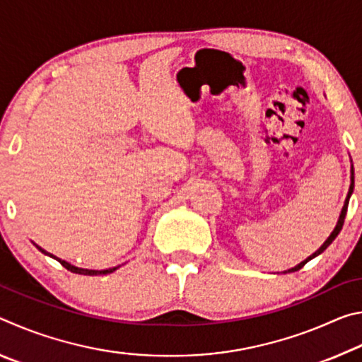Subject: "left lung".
<instances>
[{"instance_id": "obj_1", "label": "left lung", "mask_w": 362, "mask_h": 362, "mask_svg": "<svg viewBox=\"0 0 362 362\" xmlns=\"http://www.w3.org/2000/svg\"><path fill=\"white\" fill-rule=\"evenodd\" d=\"M353 188H354V170L351 169V185H350V192H348V196H346V201H345V206H343V209H341V214H340V218H339V222H337V226L334 228V231L330 233V236L327 238L326 240V243L322 244V246L316 250V252L313 254V255H310L308 259L306 260H303L302 263H298V265L296 267V268H291L289 269V273H292V272H297V269H300V268H303L305 267V263L306 262H310L311 259H315L316 255H320V254H322L324 250H326L330 244H332V241L335 240L337 236H339V233H340V230H341V226H343V222H345V216H346V211H348V201H350V196H351V193H353Z\"/></svg>"}]
</instances>
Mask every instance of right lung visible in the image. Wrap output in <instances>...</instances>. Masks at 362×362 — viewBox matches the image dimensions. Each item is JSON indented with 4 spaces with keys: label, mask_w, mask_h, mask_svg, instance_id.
<instances>
[{
    "label": "right lung",
    "mask_w": 362,
    "mask_h": 362,
    "mask_svg": "<svg viewBox=\"0 0 362 362\" xmlns=\"http://www.w3.org/2000/svg\"><path fill=\"white\" fill-rule=\"evenodd\" d=\"M36 247H38L42 254L51 255V254H47L46 250H42L40 246H36ZM51 257H54V255H51ZM54 259H56L57 262L62 263V267H65L66 269H69V272H71V273H78V274H88V276H97V274H108V273H113L115 269H116V268H108V269H86V268L73 267V265H70V263H66V262H64V260L57 259V257H54Z\"/></svg>",
    "instance_id": "add662e5"
}]
</instances>
